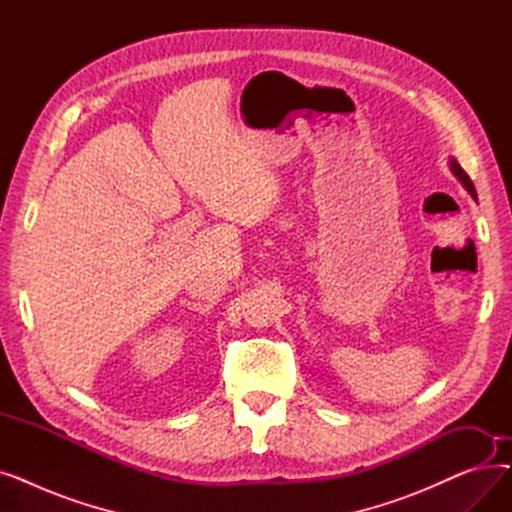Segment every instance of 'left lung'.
Returning a JSON list of instances; mask_svg holds the SVG:
<instances>
[{"label": "left lung", "mask_w": 512, "mask_h": 512, "mask_svg": "<svg viewBox=\"0 0 512 512\" xmlns=\"http://www.w3.org/2000/svg\"><path fill=\"white\" fill-rule=\"evenodd\" d=\"M450 170H452V174L461 180V184L467 188V193L477 201V193H475V186H473V182H471V178L467 176V172L459 166V161H456L454 157H450Z\"/></svg>", "instance_id": "obj_1"}]
</instances>
